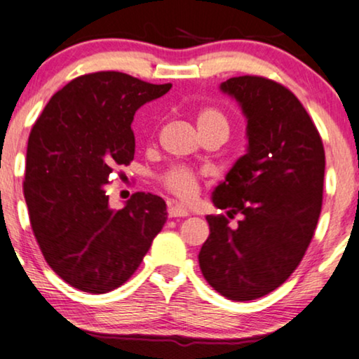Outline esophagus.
<instances>
[{"instance_id":"obj_1","label":"esophagus","mask_w":359,"mask_h":359,"mask_svg":"<svg viewBox=\"0 0 359 359\" xmlns=\"http://www.w3.org/2000/svg\"><path fill=\"white\" fill-rule=\"evenodd\" d=\"M169 218H184V216H189V210L184 208L182 205H170L168 208Z\"/></svg>"}]
</instances>
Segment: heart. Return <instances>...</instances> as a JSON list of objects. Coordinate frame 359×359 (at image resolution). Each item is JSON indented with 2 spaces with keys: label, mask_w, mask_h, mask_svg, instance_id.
<instances>
[{
  "label": "heart",
  "mask_w": 359,
  "mask_h": 359,
  "mask_svg": "<svg viewBox=\"0 0 359 359\" xmlns=\"http://www.w3.org/2000/svg\"><path fill=\"white\" fill-rule=\"evenodd\" d=\"M196 127H198L200 133L205 135L211 130H224L228 131L229 123L228 117L216 107H203L196 114ZM164 185L175 194L180 198L189 200L194 198L198 185H196L195 175L185 168H172L164 174L163 177Z\"/></svg>",
  "instance_id": "1"
}]
</instances>
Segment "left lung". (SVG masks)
<instances>
[{"label":"left lung","mask_w":359,"mask_h":359,"mask_svg":"<svg viewBox=\"0 0 359 359\" xmlns=\"http://www.w3.org/2000/svg\"><path fill=\"white\" fill-rule=\"evenodd\" d=\"M239 104L245 154L211 201L226 216H206L210 236L198 254L205 280L232 301H252L281 286L304 257L322 208L325 153L309 114L285 86L262 76L219 86Z\"/></svg>","instance_id":"left-lung-1"}]
</instances>
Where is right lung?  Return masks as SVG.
<instances>
[{"mask_svg":"<svg viewBox=\"0 0 359 359\" xmlns=\"http://www.w3.org/2000/svg\"><path fill=\"white\" fill-rule=\"evenodd\" d=\"M170 88L118 72L84 74L53 94L30 131V226L50 269L76 290L104 294L122 286L168 219L165 201L144 191L110 208L105 185L117 165L133 161L136 110Z\"/></svg>","mask_w":359,"mask_h":359,"instance_id":"right-lung-1","label":"right lung"}]
</instances>
